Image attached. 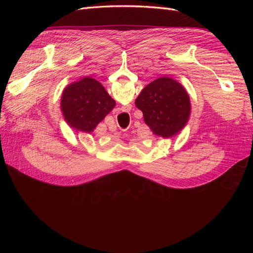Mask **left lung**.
Instances as JSON below:
<instances>
[{
	"instance_id": "obj_1",
	"label": "left lung",
	"mask_w": 253,
	"mask_h": 253,
	"mask_svg": "<svg viewBox=\"0 0 253 253\" xmlns=\"http://www.w3.org/2000/svg\"><path fill=\"white\" fill-rule=\"evenodd\" d=\"M135 104L155 135L172 137L185 126L191 104L186 89L171 78L162 77L145 86Z\"/></svg>"
}]
</instances>
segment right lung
I'll list each match as a JSON object with an SVG mask.
<instances>
[{
  "label": "right lung",
  "instance_id": "add662e5",
  "mask_svg": "<svg viewBox=\"0 0 253 253\" xmlns=\"http://www.w3.org/2000/svg\"><path fill=\"white\" fill-rule=\"evenodd\" d=\"M116 105L100 82L86 77L66 86L61 99L64 119L77 131L90 133Z\"/></svg>",
  "mask_w": 253,
  "mask_h": 253
}]
</instances>
